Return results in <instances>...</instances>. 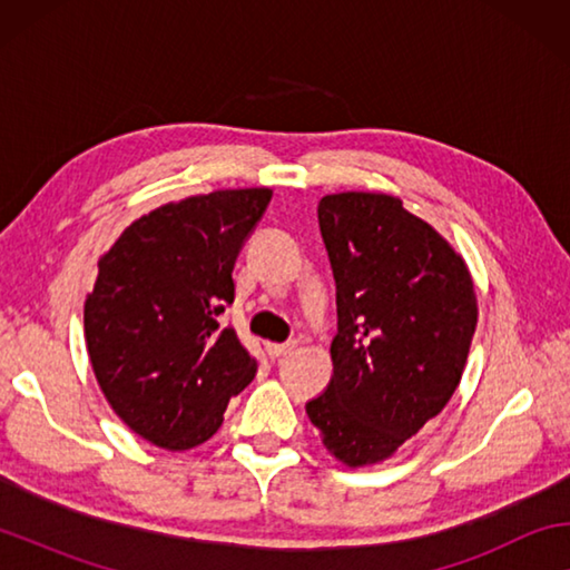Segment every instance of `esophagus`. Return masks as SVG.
<instances>
[{"label":"esophagus","instance_id":"esophagus-1","mask_svg":"<svg viewBox=\"0 0 570 570\" xmlns=\"http://www.w3.org/2000/svg\"><path fill=\"white\" fill-rule=\"evenodd\" d=\"M296 350V342H284V344H274V342H266V354L272 356V360H282V356L292 354Z\"/></svg>","mask_w":570,"mask_h":570}]
</instances>
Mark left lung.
Wrapping results in <instances>:
<instances>
[{"label":"left lung","mask_w":570,"mask_h":570,"mask_svg":"<svg viewBox=\"0 0 570 570\" xmlns=\"http://www.w3.org/2000/svg\"><path fill=\"white\" fill-rule=\"evenodd\" d=\"M320 228L336 284L334 374L306 414L350 468L387 460L438 417L465 370L478 302L462 256L402 200L334 193Z\"/></svg>","instance_id":"obj_1"}]
</instances>
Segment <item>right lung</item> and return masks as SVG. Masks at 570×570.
<instances>
[{
    "label": "right lung",
    "mask_w": 570,
    "mask_h": 570,
    "mask_svg": "<svg viewBox=\"0 0 570 570\" xmlns=\"http://www.w3.org/2000/svg\"><path fill=\"white\" fill-rule=\"evenodd\" d=\"M268 188L166 204L122 230L85 298V342L115 414L142 440L190 450L214 438L256 360L218 316Z\"/></svg>",
    "instance_id": "right-lung-1"
}]
</instances>
